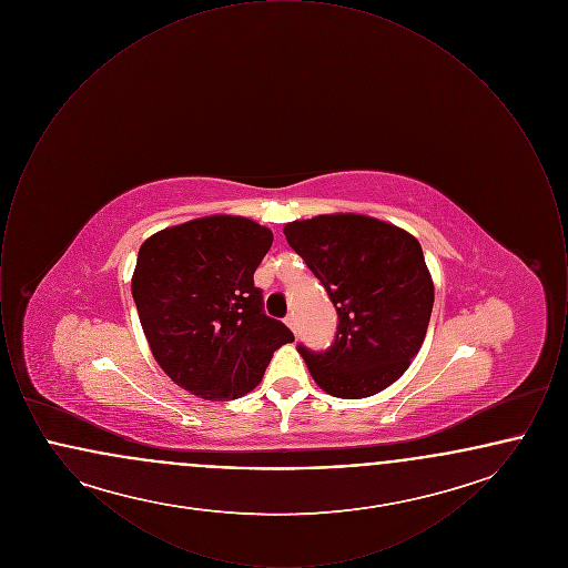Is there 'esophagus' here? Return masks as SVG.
Returning <instances> with one entry per match:
<instances>
[{"label": "esophagus", "mask_w": 568, "mask_h": 568, "mask_svg": "<svg viewBox=\"0 0 568 568\" xmlns=\"http://www.w3.org/2000/svg\"><path fill=\"white\" fill-rule=\"evenodd\" d=\"M285 324H287V327H290V329H292V332H296V329H297L296 315H294V313H292V315H287V317H285Z\"/></svg>", "instance_id": "obj_1"}]
</instances>
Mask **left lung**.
<instances>
[{"mask_svg": "<svg viewBox=\"0 0 568 568\" xmlns=\"http://www.w3.org/2000/svg\"><path fill=\"white\" fill-rule=\"evenodd\" d=\"M283 234L338 313L325 353L297 347L311 377L336 398H368L405 375L422 349L434 283L422 244L403 227L357 213L285 223Z\"/></svg>", "mask_w": 568, "mask_h": 568, "instance_id": "8db88e82", "label": "left lung"}]
</instances>
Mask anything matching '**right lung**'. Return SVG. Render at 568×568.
Here are the masks:
<instances>
[{"mask_svg": "<svg viewBox=\"0 0 568 568\" xmlns=\"http://www.w3.org/2000/svg\"><path fill=\"white\" fill-rule=\"evenodd\" d=\"M272 232L253 219L211 215L149 236L132 276L138 317L155 362L204 400H234L260 385L290 327L262 308L253 272Z\"/></svg>", "mask_w": 568, "mask_h": 568, "instance_id": "add662e5", "label": "right lung"}]
</instances>
